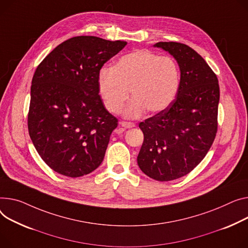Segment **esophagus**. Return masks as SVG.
Returning <instances> with one entry per match:
<instances>
[{
	"label": "esophagus",
	"instance_id": "obj_1",
	"mask_svg": "<svg viewBox=\"0 0 248 248\" xmlns=\"http://www.w3.org/2000/svg\"><path fill=\"white\" fill-rule=\"evenodd\" d=\"M121 124L123 127H125V128H130V127L136 126V124L134 123H130V122H122Z\"/></svg>",
	"mask_w": 248,
	"mask_h": 248
}]
</instances>
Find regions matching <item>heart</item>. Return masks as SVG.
Returning a JSON list of instances; mask_svg holds the SVG:
<instances>
[{
    "instance_id": "heart-1",
    "label": "heart",
    "mask_w": 248,
    "mask_h": 248,
    "mask_svg": "<svg viewBox=\"0 0 248 248\" xmlns=\"http://www.w3.org/2000/svg\"><path fill=\"white\" fill-rule=\"evenodd\" d=\"M179 86L180 70L176 61L148 49L126 54L111 69H102L98 74V91L110 112L120 111L131 92L134 100L124 109L126 117H137L145 109L155 113L167 108Z\"/></svg>"
}]
</instances>
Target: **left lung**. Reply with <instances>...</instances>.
<instances>
[{
    "mask_svg": "<svg viewBox=\"0 0 248 248\" xmlns=\"http://www.w3.org/2000/svg\"><path fill=\"white\" fill-rule=\"evenodd\" d=\"M177 61L180 86L172 103L140 123L143 142L140 169L158 181L183 177L199 166L217 133L219 85L217 75L190 46L176 42L155 45Z\"/></svg>",
    "mask_w": 248,
    "mask_h": 248,
    "instance_id": "left-lung-1",
    "label": "left lung"
}]
</instances>
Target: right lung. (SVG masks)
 Here are the masks:
<instances>
[{
    "label": "right lung",
    "instance_id": "1",
    "mask_svg": "<svg viewBox=\"0 0 248 248\" xmlns=\"http://www.w3.org/2000/svg\"><path fill=\"white\" fill-rule=\"evenodd\" d=\"M124 41L78 36L60 44L31 79L28 129L42 159L56 172L79 177L104 160L118 119L98 94L103 65Z\"/></svg>",
    "mask_w": 248,
    "mask_h": 248
}]
</instances>
